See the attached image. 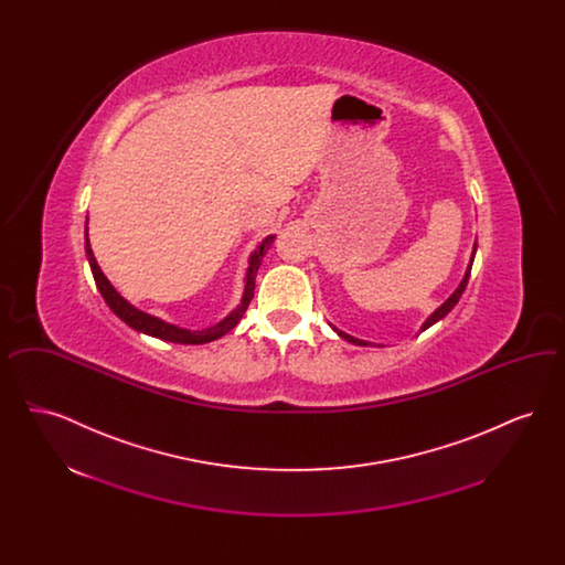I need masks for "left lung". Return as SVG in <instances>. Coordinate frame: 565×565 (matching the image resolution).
Returning <instances> with one entry per match:
<instances>
[{"mask_svg": "<svg viewBox=\"0 0 565 565\" xmlns=\"http://www.w3.org/2000/svg\"><path fill=\"white\" fill-rule=\"evenodd\" d=\"M475 254H477V243H475V247H472V256H470V263H468V269H466V275H463V279H461V284L457 286L456 292L454 295L449 296L434 313H431L430 318L424 322V326H422V330H426V328H430L431 323L438 322V320H443L454 307L457 305V300L461 298V295H463V290H466V286H468V279H470V270H472V260H475ZM334 328V326H332ZM334 332L339 334V337H343L345 341H350V343H353V345H371L369 341H362V339H355V337H351V334H348V332H343V330H337L334 328Z\"/></svg>", "mask_w": 565, "mask_h": 565, "instance_id": "8db88e82", "label": "left lung"}]
</instances>
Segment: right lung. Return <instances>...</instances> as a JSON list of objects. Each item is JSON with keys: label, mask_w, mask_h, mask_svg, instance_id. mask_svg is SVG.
I'll use <instances>...</instances> for the list:
<instances>
[{"label": "right lung", "mask_w": 565, "mask_h": 565, "mask_svg": "<svg viewBox=\"0 0 565 565\" xmlns=\"http://www.w3.org/2000/svg\"><path fill=\"white\" fill-rule=\"evenodd\" d=\"M275 239V235H269L265 242L260 243L254 254L249 256V267L245 273V288H243L242 302L237 309H233L222 322L210 326V328H203V330H186V328H180V326H173V323L162 322L159 318L150 316V313H143L139 309H135L131 302H127L122 296L116 292V288L109 284L108 277L104 275V270L99 269L95 256H93V249H90V243H88V233L84 231V247H86V258H88V265L93 270V277H95V284L99 288V292L104 296V300L108 302L109 309L122 320L125 323H129L137 332H143V334H150V337H157L161 341H169V343H180V345H203V343H210L215 341L220 337H224L228 330H233L247 309L249 300L254 298V288H256V273L258 267L267 254V249L270 247V243Z\"/></svg>", "instance_id": "add662e5"}]
</instances>
